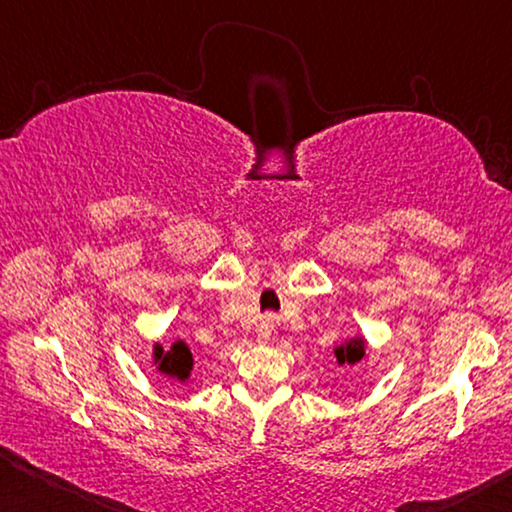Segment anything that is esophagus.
I'll list each match as a JSON object with an SVG mask.
<instances>
[{
  "mask_svg": "<svg viewBox=\"0 0 512 512\" xmlns=\"http://www.w3.org/2000/svg\"><path fill=\"white\" fill-rule=\"evenodd\" d=\"M275 316H266L264 320H262V325H259V329H257V339H259V343H268L271 341V336H273V332H275Z\"/></svg>",
  "mask_w": 512,
  "mask_h": 512,
  "instance_id": "obj_1",
  "label": "esophagus"
}]
</instances>
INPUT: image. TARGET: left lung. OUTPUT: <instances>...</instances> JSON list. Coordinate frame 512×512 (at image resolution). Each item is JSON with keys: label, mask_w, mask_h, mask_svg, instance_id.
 <instances>
[{"label": "left lung", "mask_w": 512, "mask_h": 512, "mask_svg": "<svg viewBox=\"0 0 512 512\" xmlns=\"http://www.w3.org/2000/svg\"><path fill=\"white\" fill-rule=\"evenodd\" d=\"M366 348H368V341L363 339V334H357V336H352V339H348L345 343L336 345L334 357H336V361H339V366H343V363H348V366H354V363L363 359V354H366Z\"/></svg>", "instance_id": "obj_1"}]
</instances>
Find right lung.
Listing matches in <instances>:
<instances>
[{"label": "right lung", "instance_id": "add662e5", "mask_svg": "<svg viewBox=\"0 0 512 512\" xmlns=\"http://www.w3.org/2000/svg\"><path fill=\"white\" fill-rule=\"evenodd\" d=\"M151 363L155 366V370L160 372V375L169 377L173 381H180V384H185L189 375H192L194 357H192V350L187 348L185 341H173L169 350L162 348L160 343H153Z\"/></svg>", "mask_w": 512, "mask_h": 512}]
</instances>
